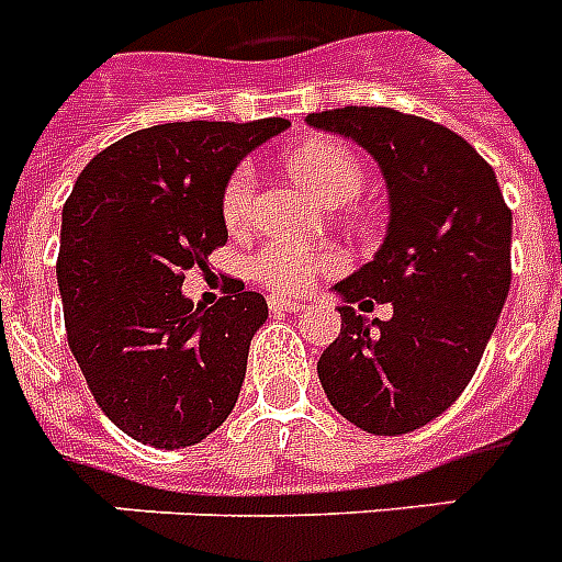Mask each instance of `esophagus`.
Wrapping results in <instances>:
<instances>
[{"label": "esophagus", "instance_id": "34e87169", "mask_svg": "<svg viewBox=\"0 0 562 562\" xmlns=\"http://www.w3.org/2000/svg\"><path fill=\"white\" fill-rule=\"evenodd\" d=\"M268 308H271L273 314H282V312H303L305 303H300V300H289V296H268Z\"/></svg>", "mask_w": 562, "mask_h": 562}]
</instances>
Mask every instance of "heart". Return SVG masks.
<instances>
[{"instance_id":"b5f03b06","label":"heart","mask_w":562,"mask_h":562,"mask_svg":"<svg viewBox=\"0 0 562 562\" xmlns=\"http://www.w3.org/2000/svg\"><path fill=\"white\" fill-rule=\"evenodd\" d=\"M289 170L312 190L321 202L344 204L360 193L367 181L358 155L340 140L314 138L305 140L289 155ZM257 204V170L254 164H239L225 187H222V218L231 231H248ZM344 268V257L337 250L308 248L291 239L262 241L248 257L250 277L277 294H300L321 273Z\"/></svg>"}]
</instances>
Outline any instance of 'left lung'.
I'll use <instances>...</instances> for the list:
<instances>
[{"label": "left lung", "instance_id": "obj_1", "mask_svg": "<svg viewBox=\"0 0 562 562\" xmlns=\"http://www.w3.org/2000/svg\"><path fill=\"white\" fill-rule=\"evenodd\" d=\"M305 121L375 155L390 231L372 262L337 282L340 335L317 360L331 407L375 436L439 418L471 384L510 289V207L491 164L441 123L386 106L312 112ZM390 322H369L374 300Z\"/></svg>", "mask_w": 562, "mask_h": 562}]
</instances>
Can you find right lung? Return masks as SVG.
Returning a JSON list of instances; mask_svg holds the SVG:
<instances>
[{
  "mask_svg": "<svg viewBox=\"0 0 562 562\" xmlns=\"http://www.w3.org/2000/svg\"><path fill=\"white\" fill-rule=\"evenodd\" d=\"M289 126L181 121L115 140L63 207L57 282L68 349L109 422L144 445H199L236 407L266 296L227 277L202 308L181 294L227 241L222 187L254 147Z\"/></svg>",
  "mask_w": 562,
  "mask_h": 562,
  "instance_id": "1",
  "label": "right lung"
}]
</instances>
